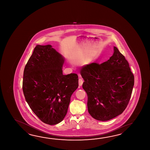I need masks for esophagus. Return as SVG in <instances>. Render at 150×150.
I'll return each mask as SVG.
<instances>
[{
    "label": "esophagus",
    "instance_id": "34e87169",
    "mask_svg": "<svg viewBox=\"0 0 150 150\" xmlns=\"http://www.w3.org/2000/svg\"><path fill=\"white\" fill-rule=\"evenodd\" d=\"M78 81H79V86H82L83 82V80L82 79H81V78H79V80H78Z\"/></svg>",
    "mask_w": 150,
    "mask_h": 150
}]
</instances>
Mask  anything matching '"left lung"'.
I'll return each mask as SVG.
<instances>
[{
    "label": "left lung",
    "mask_w": 150,
    "mask_h": 150,
    "mask_svg": "<svg viewBox=\"0 0 150 150\" xmlns=\"http://www.w3.org/2000/svg\"><path fill=\"white\" fill-rule=\"evenodd\" d=\"M80 74L85 80L87 108L91 116L102 121L121 114L127 108L134 85V76L129 63L116 47L109 59L83 67Z\"/></svg>",
    "instance_id": "obj_1"
}]
</instances>
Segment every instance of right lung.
I'll return each instance as SVG.
<instances>
[{"instance_id": "obj_1", "label": "right lung", "mask_w": 150, "mask_h": 150, "mask_svg": "<svg viewBox=\"0 0 150 150\" xmlns=\"http://www.w3.org/2000/svg\"><path fill=\"white\" fill-rule=\"evenodd\" d=\"M64 58L51 45H37L25 65L23 89L25 100L41 121L59 123L67 115L78 87L76 74H63Z\"/></svg>"}]
</instances>
